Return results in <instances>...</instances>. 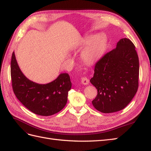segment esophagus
<instances>
[{
    "label": "esophagus",
    "instance_id": "esophagus-1",
    "mask_svg": "<svg viewBox=\"0 0 151 151\" xmlns=\"http://www.w3.org/2000/svg\"><path fill=\"white\" fill-rule=\"evenodd\" d=\"M89 80L88 78H87V77H86V76L82 77V80H81V83L82 84L87 86V85H88V84H89Z\"/></svg>",
    "mask_w": 151,
    "mask_h": 151
}]
</instances>
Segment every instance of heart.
Wrapping results in <instances>:
<instances>
[{"mask_svg": "<svg viewBox=\"0 0 151 151\" xmlns=\"http://www.w3.org/2000/svg\"><path fill=\"white\" fill-rule=\"evenodd\" d=\"M91 40V38H86L82 42V45H85ZM107 37L102 34L98 35L91 42L83 49L80 53L82 61L87 65L96 63L102 57L107 46Z\"/></svg>", "mask_w": 151, "mask_h": 151, "instance_id": "b5f03b06", "label": "heart"}]
</instances>
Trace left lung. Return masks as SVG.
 <instances>
[{"label": "left lung", "instance_id": "1", "mask_svg": "<svg viewBox=\"0 0 151 151\" xmlns=\"http://www.w3.org/2000/svg\"><path fill=\"white\" fill-rule=\"evenodd\" d=\"M139 59L132 42L127 38L98 62L90 82L98 91L92 101L96 110L111 113L123 109L137 92Z\"/></svg>", "mask_w": 151, "mask_h": 151}]
</instances>
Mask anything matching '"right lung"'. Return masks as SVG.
Here are the masks:
<instances>
[{"mask_svg": "<svg viewBox=\"0 0 151 151\" xmlns=\"http://www.w3.org/2000/svg\"><path fill=\"white\" fill-rule=\"evenodd\" d=\"M13 92L21 103L33 113L47 116L58 113L67 104L72 83L68 73H60L50 83L40 84L23 74L13 51L11 61Z\"/></svg>", "mask_w": 151, "mask_h": 151, "instance_id": "obj_1", "label": "right lung"}]
</instances>
